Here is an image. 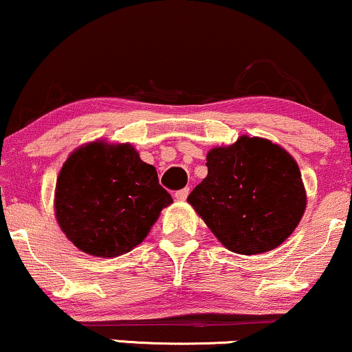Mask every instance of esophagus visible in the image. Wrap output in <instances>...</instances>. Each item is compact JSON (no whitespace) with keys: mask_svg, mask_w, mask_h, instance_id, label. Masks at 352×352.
<instances>
[{"mask_svg":"<svg viewBox=\"0 0 352 352\" xmlns=\"http://www.w3.org/2000/svg\"><path fill=\"white\" fill-rule=\"evenodd\" d=\"M188 193H190L188 188H182L179 192H175V199L179 201H184L188 197Z\"/></svg>","mask_w":352,"mask_h":352,"instance_id":"esophagus-1","label":"esophagus"}]
</instances>
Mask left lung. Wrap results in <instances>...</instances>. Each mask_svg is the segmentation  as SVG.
Returning <instances> with one entry per match:
<instances>
[{
    "label": "left lung",
    "mask_w": 352,
    "mask_h": 352,
    "mask_svg": "<svg viewBox=\"0 0 352 352\" xmlns=\"http://www.w3.org/2000/svg\"><path fill=\"white\" fill-rule=\"evenodd\" d=\"M207 167L187 201L230 252H272L305 215L300 167L272 140L241 135L235 144L210 148Z\"/></svg>",
    "instance_id": "left-lung-1"
}]
</instances>
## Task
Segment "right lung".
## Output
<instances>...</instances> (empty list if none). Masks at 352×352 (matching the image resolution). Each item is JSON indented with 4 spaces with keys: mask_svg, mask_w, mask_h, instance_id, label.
<instances>
[{
    "mask_svg": "<svg viewBox=\"0 0 352 352\" xmlns=\"http://www.w3.org/2000/svg\"><path fill=\"white\" fill-rule=\"evenodd\" d=\"M172 204L153 165L131 144L87 142L71 152L54 190V215L80 252L116 258L140 245Z\"/></svg>",
    "mask_w": 352,
    "mask_h": 352,
    "instance_id": "add662e5",
    "label": "right lung"
}]
</instances>
